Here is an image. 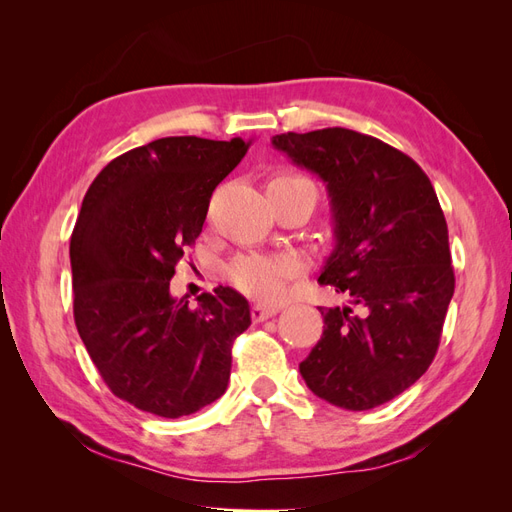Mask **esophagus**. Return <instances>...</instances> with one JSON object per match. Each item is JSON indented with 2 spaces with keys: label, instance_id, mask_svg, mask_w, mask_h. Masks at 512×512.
<instances>
[{
  "label": "esophagus",
  "instance_id": "esophagus-1",
  "mask_svg": "<svg viewBox=\"0 0 512 512\" xmlns=\"http://www.w3.org/2000/svg\"><path fill=\"white\" fill-rule=\"evenodd\" d=\"M277 312H280V307H275V305H260V303H256V305L252 307V320H254V322H265L267 318L275 316Z\"/></svg>",
  "mask_w": 512,
  "mask_h": 512
}]
</instances>
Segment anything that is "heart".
Returning a JSON list of instances; mask_svg holds the SVG:
<instances>
[{
	"label": "heart",
	"mask_w": 512,
	"mask_h": 512,
	"mask_svg": "<svg viewBox=\"0 0 512 512\" xmlns=\"http://www.w3.org/2000/svg\"><path fill=\"white\" fill-rule=\"evenodd\" d=\"M269 188H290V190H305L314 194L316 198V185L303 175H277ZM305 271V260L299 254H241L232 260L228 269L230 282L235 284L237 290L258 301H280L288 282L299 277Z\"/></svg>",
	"instance_id": "1"
}]
</instances>
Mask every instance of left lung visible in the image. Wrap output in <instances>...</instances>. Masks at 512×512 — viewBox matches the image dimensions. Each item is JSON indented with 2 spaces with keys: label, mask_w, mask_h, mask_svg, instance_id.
Instances as JSON below:
<instances>
[{
  "label": "left lung",
  "mask_w": 512,
  "mask_h": 512,
  "mask_svg": "<svg viewBox=\"0 0 512 512\" xmlns=\"http://www.w3.org/2000/svg\"><path fill=\"white\" fill-rule=\"evenodd\" d=\"M271 143L327 185L335 247L318 282L362 309L318 307L324 331L301 376L337 408L382 406L431 365L455 292L436 190L406 153L354 130L288 132Z\"/></svg>",
  "instance_id": "8db88e82"
}]
</instances>
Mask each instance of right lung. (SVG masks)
<instances>
[{"label": "right lung", "mask_w": 512, "mask_h": 512, "mask_svg": "<svg viewBox=\"0 0 512 512\" xmlns=\"http://www.w3.org/2000/svg\"><path fill=\"white\" fill-rule=\"evenodd\" d=\"M247 147L158 138L108 162L83 198L70 239L74 322L108 389L138 410L179 418L226 391L250 305L228 286L188 305L170 277Z\"/></svg>", "instance_id": "add662e5"}]
</instances>
